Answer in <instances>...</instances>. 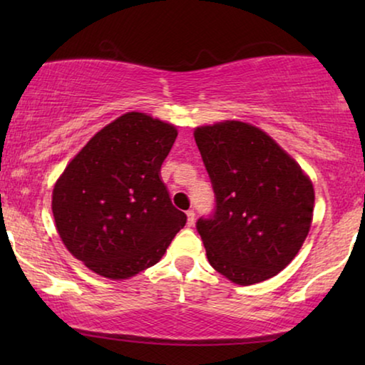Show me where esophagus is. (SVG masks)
Listing matches in <instances>:
<instances>
[{"label": "esophagus", "mask_w": 365, "mask_h": 365, "mask_svg": "<svg viewBox=\"0 0 365 365\" xmlns=\"http://www.w3.org/2000/svg\"><path fill=\"white\" fill-rule=\"evenodd\" d=\"M186 214H187V226L192 227L194 222H196V214H194L192 209H189V211H187Z\"/></svg>", "instance_id": "1"}]
</instances>
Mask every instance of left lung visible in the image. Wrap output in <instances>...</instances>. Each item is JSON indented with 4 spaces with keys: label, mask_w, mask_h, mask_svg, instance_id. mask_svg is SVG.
<instances>
[{
    "label": "left lung",
    "mask_w": 365,
    "mask_h": 365,
    "mask_svg": "<svg viewBox=\"0 0 365 365\" xmlns=\"http://www.w3.org/2000/svg\"><path fill=\"white\" fill-rule=\"evenodd\" d=\"M194 139L216 197L212 216L196 222L209 264L241 286L276 276L311 229V179L271 136L247 123L196 128Z\"/></svg>",
    "instance_id": "8db88e82"
}]
</instances>
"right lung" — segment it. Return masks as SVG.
Masks as SVG:
<instances>
[{
	"instance_id": "obj_1",
	"label": "right lung",
	"mask_w": 365,
	"mask_h": 365,
	"mask_svg": "<svg viewBox=\"0 0 365 365\" xmlns=\"http://www.w3.org/2000/svg\"><path fill=\"white\" fill-rule=\"evenodd\" d=\"M178 131L126 113L89 139L53 189V216L69 252L93 272L129 279L164 256L186 224L161 181Z\"/></svg>"
}]
</instances>
